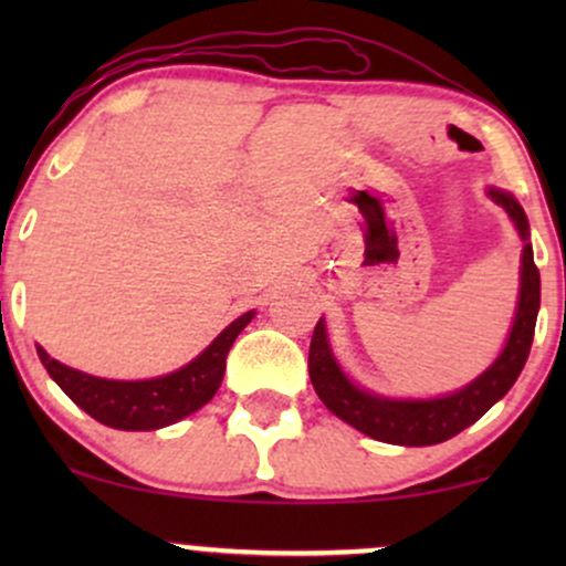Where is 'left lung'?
<instances>
[{
	"mask_svg": "<svg viewBox=\"0 0 566 566\" xmlns=\"http://www.w3.org/2000/svg\"><path fill=\"white\" fill-rule=\"evenodd\" d=\"M486 197L509 212L511 223L516 226L518 237L524 242L518 308L516 316H513L505 348L500 350L497 359L476 380H471L469 386L450 396H439V399H386V396H375L365 388L354 386L346 378V373L335 361L333 348H329L324 319H319L308 350L311 382H314V391L319 394L324 407L340 420H346L348 426H354L356 431L386 441V444H439V441L458 437L463 428L476 423L486 409L511 391L518 373L524 369L532 337H535L537 308H541V271H537L535 258H532V244L527 242L530 223L522 205L511 193L500 191V188H486Z\"/></svg>",
	"mask_w": 566,
	"mask_h": 566,
	"instance_id": "left-lung-1",
	"label": "left lung"
}]
</instances>
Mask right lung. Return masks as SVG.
Instances as JSON below:
<instances>
[{
  "label": "right lung",
  "instance_id": "1",
  "mask_svg": "<svg viewBox=\"0 0 566 566\" xmlns=\"http://www.w3.org/2000/svg\"><path fill=\"white\" fill-rule=\"evenodd\" d=\"M252 316H255V311H247L201 350L197 359L165 375V378H93V375L50 359V354L42 346H36V354L50 378L66 391L74 405L93 415L97 423L119 428V431H157V428L172 426L184 420L186 415L197 412L216 396L226 373V356H229L237 335L252 322Z\"/></svg>",
  "mask_w": 566,
  "mask_h": 566
}]
</instances>
